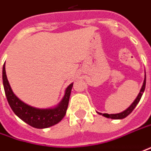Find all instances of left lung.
<instances>
[{"instance_id":"8db88e82","label":"left lung","mask_w":151,"mask_h":151,"mask_svg":"<svg viewBox=\"0 0 151 151\" xmlns=\"http://www.w3.org/2000/svg\"><path fill=\"white\" fill-rule=\"evenodd\" d=\"M145 83H146V75H145V80H144V83H143V86H142V88L140 89V92L139 93L137 98L135 99L134 101L132 103V105L127 110H125L124 111H122L121 113H116V114H107V113L102 114V113H100V112H97V113H99L100 115H102V116H106L107 118H111V119H122V118H125L127 116H128V115L134 111L135 106L138 105V103L140 101L142 95H143V93L145 91Z\"/></svg>"}]
</instances>
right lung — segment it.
Segmentation results:
<instances>
[{"label":"right lung","instance_id":"obj_1","mask_svg":"<svg viewBox=\"0 0 151 151\" xmlns=\"http://www.w3.org/2000/svg\"><path fill=\"white\" fill-rule=\"evenodd\" d=\"M2 80L5 94L12 110L20 119L31 127L35 128H49L58 123L64 117L68 106L69 98L73 83H71L67 88L62 101L55 108L39 109L27 105L14 95L6 78L5 64L2 69Z\"/></svg>","mask_w":151,"mask_h":151}]
</instances>
